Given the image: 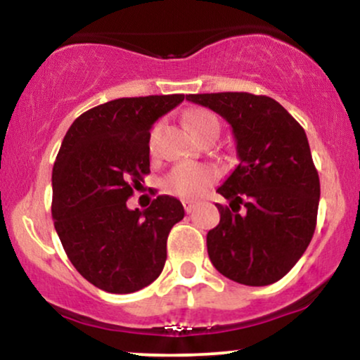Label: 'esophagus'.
Here are the masks:
<instances>
[{
    "label": "esophagus",
    "mask_w": 360,
    "mask_h": 360,
    "mask_svg": "<svg viewBox=\"0 0 360 360\" xmlns=\"http://www.w3.org/2000/svg\"><path fill=\"white\" fill-rule=\"evenodd\" d=\"M183 206H184V212H186V213H191L193 210H194V206H196V203H194V201L184 200V201H183Z\"/></svg>",
    "instance_id": "34e87169"
}]
</instances>
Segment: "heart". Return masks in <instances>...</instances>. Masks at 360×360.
I'll return each instance as SVG.
<instances>
[{
    "mask_svg": "<svg viewBox=\"0 0 360 360\" xmlns=\"http://www.w3.org/2000/svg\"><path fill=\"white\" fill-rule=\"evenodd\" d=\"M186 125L198 139H203L212 130H218V120L208 110L198 108L186 115ZM150 146H154V137L150 140ZM217 171L205 164L181 162L166 176L164 188L167 193L191 200L201 196L217 181Z\"/></svg>",
    "mask_w": 360,
    "mask_h": 360,
    "instance_id": "1",
    "label": "heart"
}]
</instances>
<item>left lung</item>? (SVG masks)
I'll list each match as a JSON object with an SVG mask.
<instances>
[{
    "mask_svg": "<svg viewBox=\"0 0 360 360\" xmlns=\"http://www.w3.org/2000/svg\"><path fill=\"white\" fill-rule=\"evenodd\" d=\"M230 123L240 164L217 189L220 223L206 235L218 272L245 286H267L304 254L316 226L320 179L303 127L269 96L189 94ZM243 205L245 214L240 213Z\"/></svg>",
    "mask_w": 360,
    "mask_h": 360,
    "instance_id": "1",
    "label": "left lung"
}]
</instances>
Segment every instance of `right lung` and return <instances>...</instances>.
Wrapping results in <instances>:
<instances>
[{
    "mask_svg": "<svg viewBox=\"0 0 360 360\" xmlns=\"http://www.w3.org/2000/svg\"><path fill=\"white\" fill-rule=\"evenodd\" d=\"M184 94L118 98L74 120L52 171V218L77 272L103 291L127 295L159 278L167 237L184 218L160 194L147 210L127 200L150 172V128Z\"/></svg>",
    "mask_w": 360,
    "mask_h": 360,
    "instance_id": "right-lung-1",
    "label": "right lung"
}]
</instances>
